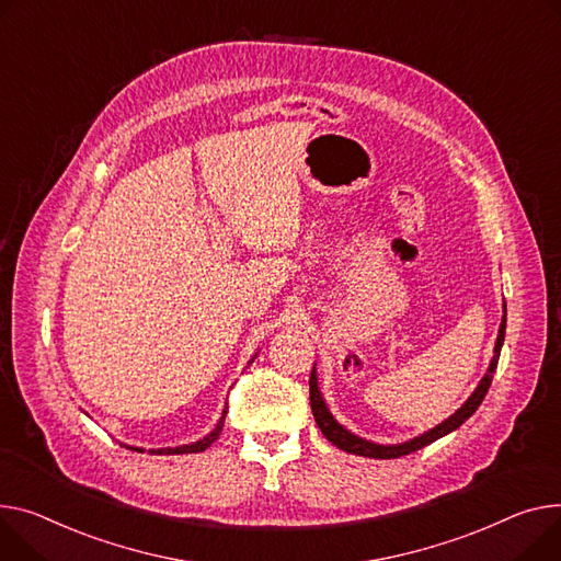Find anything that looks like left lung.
Segmentation results:
<instances>
[{"label": "left lung", "instance_id": "left-lung-1", "mask_svg": "<svg viewBox=\"0 0 561 561\" xmlns=\"http://www.w3.org/2000/svg\"><path fill=\"white\" fill-rule=\"evenodd\" d=\"M503 341H505V318H503L501 329H499L496 350H494L496 356L492 358L490 371H488V375H484V379L480 381V386L476 388V392L467 399V403L458 410L456 415H451L449 420L442 422L439 426H435L433 431H428V433H424V435H420V437H415V439L403 442V444H394V446H381V444H371V442H367V439H360V437L352 435L347 428H343L339 422H335V420L331 417L329 408L324 405L322 394H320V390H318V379H316V369H313V371H311V379H309V394H311V410H313L316 424H318V428L322 431V435H324L331 444L339 446V449H343V451H347V454L365 456V458L388 460V458H401V456H408V454H413V451H417V449H424L426 444H431V442L444 437L446 433L456 431L458 426H462V424L476 413L478 405L482 403L484 394H488V390H490V386H492V377H494L496 365H499V354H501Z\"/></svg>", "mask_w": 561, "mask_h": 561}]
</instances>
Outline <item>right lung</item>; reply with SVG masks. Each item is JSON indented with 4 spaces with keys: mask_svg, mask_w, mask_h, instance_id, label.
<instances>
[{
    "mask_svg": "<svg viewBox=\"0 0 561 561\" xmlns=\"http://www.w3.org/2000/svg\"><path fill=\"white\" fill-rule=\"evenodd\" d=\"M226 415H228V410H222V417H220V422L216 424V428L207 435V437H203L201 442H194V444H190V446H175V449H160V451H156V454H164V456H180V454H198V451H205L207 446H211V442H216L218 439V435H220V431H222V424H226ZM133 451H141V449H133Z\"/></svg>",
    "mask_w": 561,
    "mask_h": 561,
    "instance_id": "obj_1",
    "label": "right lung"
}]
</instances>
